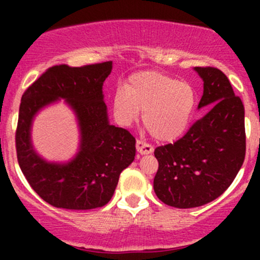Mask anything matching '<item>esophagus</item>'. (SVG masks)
Wrapping results in <instances>:
<instances>
[{
  "mask_svg": "<svg viewBox=\"0 0 260 260\" xmlns=\"http://www.w3.org/2000/svg\"><path fill=\"white\" fill-rule=\"evenodd\" d=\"M136 147H137V151L142 155L150 154V153H153V150H154L151 145H149L148 143H145V142H142V140H137Z\"/></svg>",
  "mask_w": 260,
  "mask_h": 260,
  "instance_id": "1",
  "label": "esophagus"
}]
</instances>
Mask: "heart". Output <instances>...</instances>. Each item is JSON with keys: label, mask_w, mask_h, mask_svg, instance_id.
Listing matches in <instances>:
<instances>
[{"label": "heart", "mask_w": 260, "mask_h": 260, "mask_svg": "<svg viewBox=\"0 0 260 260\" xmlns=\"http://www.w3.org/2000/svg\"><path fill=\"white\" fill-rule=\"evenodd\" d=\"M196 96L188 83L147 71L133 74L124 90L113 95L112 110L121 126H129L143 111V123L161 142H174L187 129Z\"/></svg>", "instance_id": "b5f03b06"}]
</instances>
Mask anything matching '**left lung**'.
<instances>
[{
	"mask_svg": "<svg viewBox=\"0 0 260 260\" xmlns=\"http://www.w3.org/2000/svg\"><path fill=\"white\" fill-rule=\"evenodd\" d=\"M203 79L198 109H210L174 144L155 149L157 198L189 209L210 203L230 187L246 155L244 107L228 77L213 67H194Z\"/></svg>",
	"mask_w": 260,
	"mask_h": 260,
	"instance_id": "left-lung-1",
	"label": "left lung"
}]
</instances>
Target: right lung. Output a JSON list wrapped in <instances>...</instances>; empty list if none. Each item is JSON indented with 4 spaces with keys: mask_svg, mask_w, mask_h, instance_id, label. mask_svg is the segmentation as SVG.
I'll return each instance as SVG.
<instances>
[{
    "mask_svg": "<svg viewBox=\"0 0 260 260\" xmlns=\"http://www.w3.org/2000/svg\"><path fill=\"white\" fill-rule=\"evenodd\" d=\"M112 61L49 68L26 89L19 106L16 133L20 170L45 202L67 210H90L106 205L121 172L133 162L136 139L110 124L104 101V82ZM64 100L76 116L80 132L77 153L68 161H49L36 151L32 122L41 109Z\"/></svg>",
    "mask_w": 260,
    "mask_h": 260,
    "instance_id": "add662e5",
    "label": "right lung"
}]
</instances>
